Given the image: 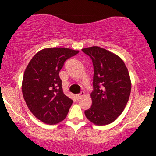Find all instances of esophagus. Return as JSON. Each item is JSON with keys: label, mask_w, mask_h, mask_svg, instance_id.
I'll return each instance as SVG.
<instances>
[{"label": "esophagus", "mask_w": 156, "mask_h": 156, "mask_svg": "<svg viewBox=\"0 0 156 156\" xmlns=\"http://www.w3.org/2000/svg\"><path fill=\"white\" fill-rule=\"evenodd\" d=\"M84 94H85V93H84L83 91H81V92H80L79 93V94H76V99H77V100H79V99H80V98H81L82 97H83V96L84 95Z\"/></svg>", "instance_id": "1"}]
</instances>
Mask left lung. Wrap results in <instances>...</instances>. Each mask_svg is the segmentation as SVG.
<instances>
[{
    "label": "left lung",
    "instance_id": "obj_1",
    "mask_svg": "<svg viewBox=\"0 0 156 156\" xmlns=\"http://www.w3.org/2000/svg\"><path fill=\"white\" fill-rule=\"evenodd\" d=\"M94 67L92 106L85 111L98 125L112 123L123 112L129 99L131 83L128 69L117 55L98 46L83 48Z\"/></svg>",
    "mask_w": 156,
    "mask_h": 156
}]
</instances>
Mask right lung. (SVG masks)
Wrapping results in <instances>:
<instances>
[{"mask_svg": "<svg viewBox=\"0 0 156 156\" xmlns=\"http://www.w3.org/2000/svg\"><path fill=\"white\" fill-rule=\"evenodd\" d=\"M78 53L66 48H46L36 54L23 76L22 91L28 108L48 125L64 120L73 100L64 94L59 72L65 61Z\"/></svg>", "mask_w": 156, "mask_h": 156, "instance_id": "obj_1", "label": "right lung"}]
</instances>
